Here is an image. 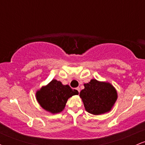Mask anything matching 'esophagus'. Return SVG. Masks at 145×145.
<instances>
[{"label": "esophagus", "mask_w": 145, "mask_h": 145, "mask_svg": "<svg viewBox=\"0 0 145 145\" xmlns=\"http://www.w3.org/2000/svg\"><path fill=\"white\" fill-rule=\"evenodd\" d=\"M76 90L78 91V93H80V88L79 87H77L76 88Z\"/></svg>", "instance_id": "34e87169"}]
</instances>
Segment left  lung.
I'll return each instance as SVG.
<instances>
[{"instance_id": "8db88e82", "label": "left lung", "mask_w": 145, "mask_h": 145, "mask_svg": "<svg viewBox=\"0 0 145 145\" xmlns=\"http://www.w3.org/2000/svg\"><path fill=\"white\" fill-rule=\"evenodd\" d=\"M84 89L80 93L86 112L94 115L104 114L111 110L118 95L110 83L92 79L84 84Z\"/></svg>"}]
</instances>
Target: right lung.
Masks as SVG:
<instances>
[{"mask_svg": "<svg viewBox=\"0 0 145 145\" xmlns=\"http://www.w3.org/2000/svg\"><path fill=\"white\" fill-rule=\"evenodd\" d=\"M78 95V91L69 85H63L60 81L53 79L46 86L37 91L36 99L45 110L56 114L64 110L69 97Z\"/></svg>", "mask_w": 145, "mask_h": 145, "instance_id": "1", "label": "right lung"}]
</instances>
